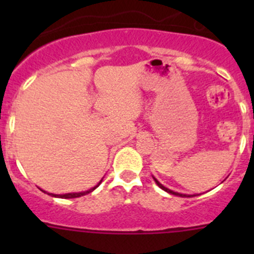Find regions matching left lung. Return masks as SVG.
Instances as JSON below:
<instances>
[{
	"mask_svg": "<svg viewBox=\"0 0 254 254\" xmlns=\"http://www.w3.org/2000/svg\"><path fill=\"white\" fill-rule=\"evenodd\" d=\"M152 178H154L155 183H156V185H158L159 187L161 188V190H165V192H168V193H170V194H174V196H178V197H193V196H196V194H183V193H178V192H174V190H169V188L164 187V186L161 185L160 182H159L158 179L155 178V177H152Z\"/></svg>",
	"mask_w": 254,
	"mask_h": 254,
	"instance_id": "1",
	"label": "left lung"
}]
</instances>
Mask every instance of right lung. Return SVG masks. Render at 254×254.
<instances>
[{
	"instance_id": "add662e5",
	"label": "right lung",
	"mask_w": 254,
	"mask_h": 254,
	"mask_svg": "<svg viewBox=\"0 0 254 254\" xmlns=\"http://www.w3.org/2000/svg\"><path fill=\"white\" fill-rule=\"evenodd\" d=\"M103 181V179H102ZM102 181L99 182V183H98V185L95 186V187H93V188H90V190H85V192H73V193H64V194H55V193H48V192H46V190H43L44 193H47V194H49V196H52V197H60V198H76V197H81V196H85V194H87V193H90V192H93L94 190H95V188H98L99 187V185L100 183H102Z\"/></svg>"
}]
</instances>
